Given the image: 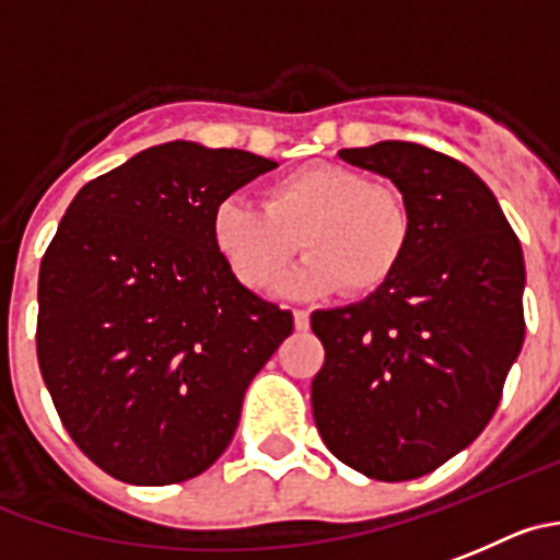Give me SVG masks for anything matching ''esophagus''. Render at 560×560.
I'll return each mask as SVG.
<instances>
[{
  "label": "esophagus",
  "mask_w": 560,
  "mask_h": 560,
  "mask_svg": "<svg viewBox=\"0 0 560 560\" xmlns=\"http://www.w3.org/2000/svg\"><path fill=\"white\" fill-rule=\"evenodd\" d=\"M292 320H295L298 331H306V328H310V312H306V310H292Z\"/></svg>",
  "instance_id": "obj_1"
}]
</instances>
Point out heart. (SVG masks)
I'll return each mask as SVG.
<instances>
[{"instance_id": "1", "label": "heart", "mask_w": 560, "mask_h": 560, "mask_svg": "<svg viewBox=\"0 0 560 560\" xmlns=\"http://www.w3.org/2000/svg\"><path fill=\"white\" fill-rule=\"evenodd\" d=\"M411 240L404 196L362 171L334 162L304 165L262 190V207L223 198L212 212V243L254 292H273L304 243L310 256L292 290L370 295L398 273Z\"/></svg>"}]
</instances>
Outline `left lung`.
Segmentation results:
<instances>
[{
  "label": "left lung",
  "mask_w": 560,
  "mask_h": 560,
  "mask_svg": "<svg viewBox=\"0 0 560 560\" xmlns=\"http://www.w3.org/2000/svg\"><path fill=\"white\" fill-rule=\"evenodd\" d=\"M339 156L404 192L411 240L381 290L312 315L326 348L312 415L342 464L411 480L492 420L525 339V262L498 198L464 162L404 140Z\"/></svg>",
  "instance_id": "8db88e82"
}]
</instances>
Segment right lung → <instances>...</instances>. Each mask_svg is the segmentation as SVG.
Instances as JSON below:
<instances>
[{
	"mask_svg": "<svg viewBox=\"0 0 560 560\" xmlns=\"http://www.w3.org/2000/svg\"><path fill=\"white\" fill-rule=\"evenodd\" d=\"M279 162L187 140L88 182L38 276V364L74 445L124 483L218 462L292 312L245 290L212 243L223 198Z\"/></svg>",
	"mask_w": 560,
	"mask_h": 560,
	"instance_id": "obj_1",
	"label": "right lung"
}]
</instances>
